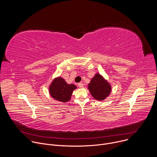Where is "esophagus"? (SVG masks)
Instances as JSON below:
<instances>
[{
  "label": "esophagus",
  "mask_w": 157,
  "mask_h": 157,
  "mask_svg": "<svg viewBox=\"0 0 157 157\" xmlns=\"http://www.w3.org/2000/svg\"><path fill=\"white\" fill-rule=\"evenodd\" d=\"M78 87H80V88H82V87H84V84H83V83H82V82H79V83H78Z\"/></svg>",
  "instance_id": "obj_1"
}]
</instances>
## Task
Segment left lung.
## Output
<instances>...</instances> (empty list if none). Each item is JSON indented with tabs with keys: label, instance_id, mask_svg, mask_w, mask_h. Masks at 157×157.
I'll use <instances>...</instances> for the list:
<instances>
[{
	"label": "left lung",
	"instance_id": "left-lung-1",
	"mask_svg": "<svg viewBox=\"0 0 157 157\" xmlns=\"http://www.w3.org/2000/svg\"><path fill=\"white\" fill-rule=\"evenodd\" d=\"M88 86L92 96L98 101L105 99L111 91L110 84L99 74L95 75Z\"/></svg>",
	"mask_w": 157,
	"mask_h": 157
}]
</instances>
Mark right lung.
<instances>
[{
  "mask_svg": "<svg viewBox=\"0 0 157 157\" xmlns=\"http://www.w3.org/2000/svg\"><path fill=\"white\" fill-rule=\"evenodd\" d=\"M76 88L74 84H68L61 78L55 79L50 86V94L55 99L66 102L70 101L73 91Z\"/></svg>",
  "mask_w": 157,
  "mask_h": 157,
  "instance_id": "obj_1",
  "label": "right lung"
}]
</instances>
